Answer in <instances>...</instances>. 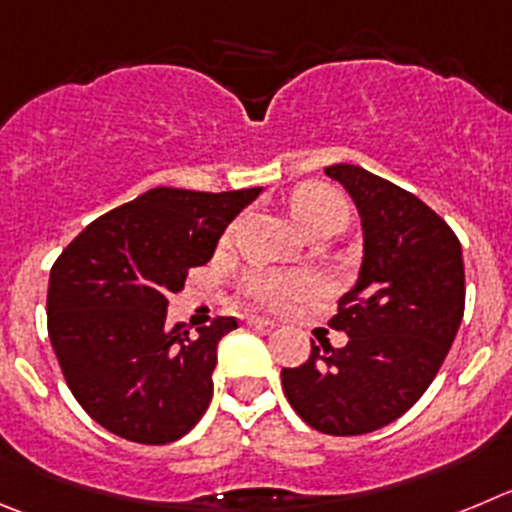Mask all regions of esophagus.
<instances>
[{
	"label": "esophagus",
	"instance_id": "1",
	"mask_svg": "<svg viewBox=\"0 0 512 512\" xmlns=\"http://www.w3.org/2000/svg\"><path fill=\"white\" fill-rule=\"evenodd\" d=\"M245 323L247 326H255V328H272L275 323L267 321V318H260V315H245Z\"/></svg>",
	"mask_w": 512,
	"mask_h": 512
}]
</instances>
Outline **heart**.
Instances as JSON below:
<instances>
[{
  "mask_svg": "<svg viewBox=\"0 0 512 512\" xmlns=\"http://www.w3.org/2000/svg\"><path fill=\"white\" fill-rule=\"evenodd\" d=\"M288 214L300 234L315 229H341L348 222V202L326 184H300L288 199ZM247 293L265 308H288L313 293V280L303 272H257L247 280Z\"/></svg>",
  "mask_w": 512,
  "mask_h": 512,
  "instance_id": "1",
  "label": "heart"
}]
</instances>
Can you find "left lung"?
I'll use <instances>...</instances> for the list:
<instances>
[{
    "instance_id": "obj_1",
    "label": "left lung",
    "mask_w": 512,
    "mask_h": 512,
    "mask_svg": "<svg viewBox=\"0 0 512 512\" xmlns=\"http://www.w3.org/2000/svg\"><path fill=\"white\" fill-rule=\"evenodd\" d=\"M326 174L351 194L364 229L358 280L331 318L348 343H310L308 361L280 376L305 424L353 437L399 419L432 384L465 313V265L450 224L412 191L353 164Z\"/></svg>"
}]
</instances>
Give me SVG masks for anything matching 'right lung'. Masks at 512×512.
Returning <instances> with one entry per match:
<instances>
[{"instance_id":"right-lung-1","label":"right lung","mask_w":512,"mask_h":512,"mask_svg":"<svg viewBox=\"0 0 512 512\" xmlns=\"http://www.w3.org/2000/svg\"><path fill=\"white\" fill-rule=\"evenodd\" d=\"M260 186L189 191L159 186L90 222L57 257L47 333L80 407L141 444L184 437L212 401L217 343L237 328L217 318L189 336L169 326V295L207 265L219 237Z\"/></svg>"}]
</instances>
